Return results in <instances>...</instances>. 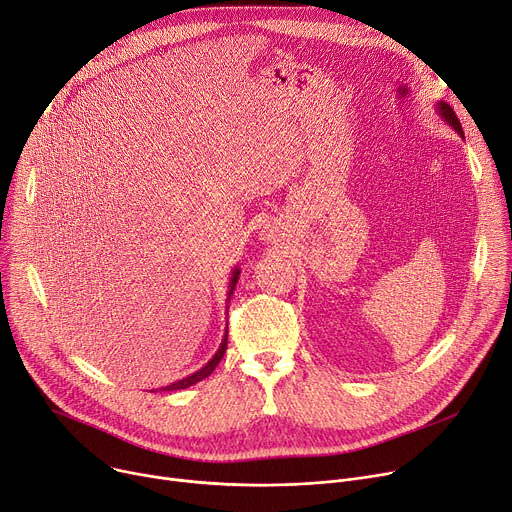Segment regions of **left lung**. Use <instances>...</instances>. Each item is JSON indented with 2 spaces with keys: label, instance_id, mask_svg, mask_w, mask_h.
<instances>
[{
  "label": "left lung",
  "instance_id": "8db88e82",
  "mask_svg": "<svg viewBox=\"0 0 512 512\" xmlns=\"http://www.w3.org/2000/svg\"><path fill=\"white\" fill-rule=\"evenodd\" d=\"M438 115L445 119L459 135H463V129H461V123H459V119H457V115L453 113V109L447 105V102H438Z\"/></svg>",
  "mask_w": 512,
  "mask_h": 512
}]
</instances>
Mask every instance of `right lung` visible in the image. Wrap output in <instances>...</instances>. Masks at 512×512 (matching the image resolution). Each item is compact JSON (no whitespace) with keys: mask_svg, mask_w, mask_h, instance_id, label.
Segmentation results:
<instances>
[{"mask_svg":"<svg viewBox=\"0 0 512 512\" xmlns=\"http://www.w3.org/2000/svg\"><path fill=\"white\" fill-rule=\"evenodd\" d=\"M238 274H241V269H234V271H232V278H230V290H228V300H230V296H232V292H234V286H236V282H238ZM226 342H228V331L224 333V339H222V344H220L218 352L214 354V358H212L206 366L199 368L197 372L189 374V377H185V379H181V381H177V383H173V385H166V387H162L160 391H177V389H187V387H191V385H195V383L203 381L206 377H210V374L214 372V368L218 366V362H220V360L224 358V354H226Z\"/></svg>","mask_w":512,"mask_h":512,"instance_id":"obj_1","label":"right lung"}]
</instances>
